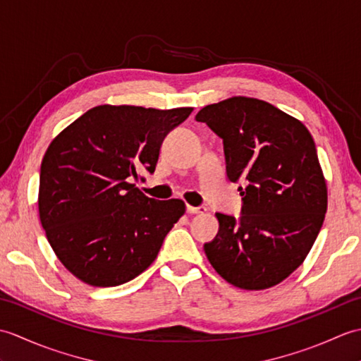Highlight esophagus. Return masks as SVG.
Wrapping results in <instances>:
<instances>
[{
    "label": "esophagus",
    "mask_w": 361,
    "mask_h": 361,
    "mask_svg": "<svg viewBox=\"0 0 361 361\" xmlns=\"http://www.w3.org/2000/svg\"><path fill=\"white\" fill-rule=\"evenodd\" d=\"M186 211L189 214H202V212L206 211V208H204V206H190V204H188Z\"/></svg>",
    "instance_id": "obj_1"
}]
</instances>
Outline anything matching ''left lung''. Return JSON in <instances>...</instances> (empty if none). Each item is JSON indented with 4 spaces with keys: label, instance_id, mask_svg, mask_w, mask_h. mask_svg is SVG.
<instances>
[{
    "label": "left lung",
    "instance_id": "left-lung-1",
    "mask_svg": "<svg viewBox=\"0 0 361 361\" xmlns=\"http://www.w3.org/2000/svg\"><path fill=\"white\" fill-rule=\"evenodd\" d=\"M195 119L224 140L228 178L245 185L240 219L216 214L206 256L234 287L270 288L304 262L324 221L327 186L313 137L301 121L255 97L206 105Z\"/></svg>",
    "mask_w": 361,
    "mask_h": 361
}]
</instances>
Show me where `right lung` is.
Segmentation results:
<instances>
[{
    "mask_svg": "<svg viewBox=\"0 0 361 361\" xmlns=\"http://www.w3.org/2000/svg\"><path fill=\"white\" fill-rule=\"evenodd\" d=\"M192 110L99 105L54 137L42 161L38 212L54 252L75 278L121 286L157 259L186 204L145 197L130 181L141 169L155 172L166 135Z\"/></svg>",
    "mask_w": 361,
    "mask_h": 361,
    "instance_id": "obj_1",
    "label": "right lung"
}]
</instances>
